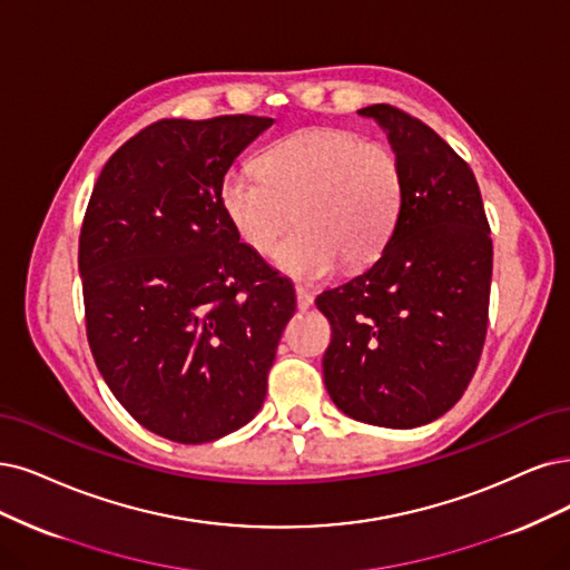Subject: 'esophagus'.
<instances>
[{"instance_id":"obj_1","label":"esophagus","mask_w":570,"mask_h":570,"mask_svg":"<svg viewBox=\"0 0 570 570\" xmlns=\"http://www.w3.org/2000/svg\"><path fill=\"white\" fill-rule=\"evenodd\" d=\"M296 303H298V309H301V312H305V309H309V307H312L314 296H312V293H309L307 288L298 286V288H296Z\"/></svg>"}]
</instances>
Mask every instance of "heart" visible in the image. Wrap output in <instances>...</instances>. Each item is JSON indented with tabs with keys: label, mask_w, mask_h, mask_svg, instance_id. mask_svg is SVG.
Returning <instances> with one entry per match:
<instances>
[{
	"label": "heart",
	"mask_w": 570,
	"mask_h": 570,
	"mask_svg": "<svg viewBox=\"0 0 570 570\" xmlns=\"http://www.w3.org/2000/svg\"><path fill=\"white\" fill-rule=\"evenodd\" d=\"M256 176L227 174L220 208L242 244L301 282H322L343 261L364 267L381 256L402 216V159L383 142L343 129L291 134L253 161Z\"/></svg>",
	"instance_id": "b5f03b06"
}]
</instances>
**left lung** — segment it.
I'll return each mask as SVG.
<instances>
[{"label":"left lung","mask_w":570,"mask_h":570,"mask_svg":"<svg viewBox=\"0 0 570 570\" xmlns=\"http://www.w3.org/2000/svg\"><path fill=\"white\" fill-rule=\"evenodd\" d=\"M402 159V216L368 269L328 288L324 383L345 415L377 428L428 425L455 406L489 326L491 227L472 168L428 124L392 108L360 110Z\"/></svg>","instance_id":"left-lung-1"}]
</instances>
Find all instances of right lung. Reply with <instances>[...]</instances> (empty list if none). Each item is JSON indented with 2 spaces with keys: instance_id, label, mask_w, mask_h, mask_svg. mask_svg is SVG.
Segmentation results:
<instances>
[{
  "instance_id": "1",
  "label": "right lung",
  "mask_w": 570,
  "mask_h": 570,
  "mask_svg": "<svg viewBox=\"0 0 570 570\" xmlns=\"http://www.w3.org/2000/svg\"><path fill=\"white\" fill-rule=\"evenodd\" d=\"M267 117L161 119L102 166L79 235L96 366L138 423L178 444L244 428L296 312L288 279L239 242L220 183Z\"/></svg>"
}]
</instances>
